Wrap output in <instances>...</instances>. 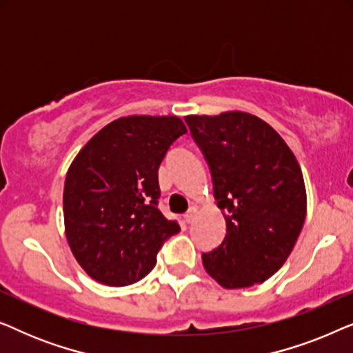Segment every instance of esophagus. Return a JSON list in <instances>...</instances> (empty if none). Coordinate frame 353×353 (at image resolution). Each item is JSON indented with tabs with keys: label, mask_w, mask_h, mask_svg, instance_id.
<instances>
[{
	"label": "esophagus",
	"mask_w": 353,
	"mask_h": 353,
	"mask_svg": "<svg viewBox=\"0 0 353 353\" xmlns=\"http://www.w3.org/2000/svg\"><path fill=\"white\" fill-rule=\"evenodd\" d=\"M196 212H197L196 207H190V209H188V212L185 214V221H186V223H192V221H194Z\"/></svg>",
	"instance_id": "esophagus-1"
}]
</instances>
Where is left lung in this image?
<instances>
[{
  "mask_svg": "<svg viewBox=\"0 0 353 353\" xmlns=\"http://www.w3.org/2000/svg\"><path fill=\"white\" fill-rule=\"evenodd\" d=\"M209 165L226 234L202 254L207 273L226 289L263 283L286 262L307 214L302 170L284 139L245 112L188 115Z\"/></svg>",
  "mask_w": 353,
  "mask_h": 353,
  "instance_id": "8db88e82",
  "label": "left lung"
}]
</instances>
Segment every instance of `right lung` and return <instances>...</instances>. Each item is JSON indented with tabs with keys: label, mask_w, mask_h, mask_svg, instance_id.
Returning a JSON list of instances; mask_svg holds the SVG:
<instances>
[{
	"label": "right lung",
	"mask_w": 353,
	"mask_h": 353,
	"mask_svg": "<svg viewBox=\"0 0 353 353\" xmlns=\"http://www.w3.org/2000/svg\"><path fill=\"white\" fill-rule=\"evenodd\" d=\"M186 133L181 119L120 117L74 159L64 185L65 236L86 273L128 286L156 267L157 252L180 231L159 210V167Z\"/></svg>",
	"instance_id": "right-lung-1"
}]
</instances>
